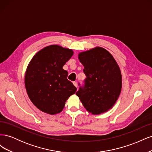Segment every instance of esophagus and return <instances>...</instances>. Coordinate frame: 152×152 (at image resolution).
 I'll list each match as a JSON object with an SVG mask.
<instances>
[{"mask_svg": "<svg viewBox=\"0 0 152 152\" xmlns=\"http://www.w3.org/2000/svg\"><path fill=\"white\" fill-rule=\"evenodd\" d=\"M73 85H74L76 87H77V82H73Z\"/></svg>", "mask_w": 152, "mask_h": 152, "instance_id": "esophagus-1", "label": "esophagus"}]
</instances>
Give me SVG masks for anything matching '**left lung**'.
I'll return each mask as SVG.
<instances>
[{"instance_id": "1", "label": "left lung", "mask_w": 152, "mask_h": 152, "mask_svg": "<svg viewBox=\"0 0 152 152\" xmlns=\"http://www.w3.org/2000/svg\"><path fill=\"white\" fill-rule=\"evenodd\" d=\"M86 75L76 95L93 115L107 112L115 103L122 88V75L116 61L108 50L97 47L79 54ZM80 86V84H79Z\"/></svg>"}]
</instances>
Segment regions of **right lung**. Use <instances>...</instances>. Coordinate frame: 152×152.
Listing matches in <instances>:
<instances>
[{"label":"right lung","mask_w":152,"mask_h":152,"mask_svg":"<svg viewBox=\"0 0 152 152\" xmlns=\"http://www.w3.org/2000/svg\"><path fill=\"white\" fill-rule=\"evenodd\" d=\"M71 49L58 45L45 47L37 53L27 67L25 84L31 102L50 115L61 112L66 99L77 88L67 79L63 66L73 56Z\"/></svg>","instance_id":"add662e5"}]
</instances>
